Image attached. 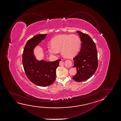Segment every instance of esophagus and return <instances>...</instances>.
Returning <instances> with one entry per match:
<instances>
[{"instance_id": "esophagus-1", "label": "esophagus", "mask_w": 121, "mask_h": 121, "mask_svg": "<svg viewBox=\"0 0 121 121\" xmlns=\"http://www.w3.org/2000/svg\"><path fill=\"white\" fill-rule=\"evenodd\" d=\"M64 62H63V61H60V65H61V66H64Z\"/></svg>"}]
</instances>
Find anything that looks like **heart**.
<instances>
[{"instance_id": "obj_1", "label": "heart", "mask_w": 121, "mask_h": 121, "mask_svg": "<svg viewBox=\"0 0 121 121\" xmlns=\"http://www.w3.org/2000/svg\"><path fill=\"white\" fill-rule=\"evenodd\" d=\"M51 42L52 44H49L47 47L50 54L57 55L61 50L63 56L69 58L75 56L78 54L81 44L80 38L75 34L58 35L54 37Z\"/></svg>"}]
</instances>
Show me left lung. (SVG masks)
I'll return each mask as SVG.
<instances>
[{"label": "left lung", "instance_id": "1", "mask_svg": "<svg viewBox=\"0 0 121 121\" xmlns=\"http://www.w3.org/2000/svg\"><path fill=\"white\" fill-rule=\"evenodd\" d=\"M82 42L78 55L73 59L77 73L72 77L77 82L88 79L96 71L98 66V53L96 45L89 35L77 31Z\"/></svg>", "mask_w": 121, "mask_h": 121}]
</instances>
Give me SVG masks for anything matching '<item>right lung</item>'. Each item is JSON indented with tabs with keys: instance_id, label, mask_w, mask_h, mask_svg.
Returning a JSON list of instances; mask_svg holds the SVG:
<instances>
[{
	"instance_id": "add662e5",
	"label": "right lung",
	"mask_w": 121,
	"mask_h": 121,
	"mask_svg": "<svg viewBox=\"0 0 121 121\" xmlns=\"http://www.w3.org/2000/svg\"><path fill=\"white\" fill-rule=\"evenodd\" d=\"M47 34L35 35L28 40L26 44L22 55V64L25 73L28 79L39 86H47L53 83L56 79V72L59 61H38L33 55V49Z\"/></svg>"
}]
</instances>
